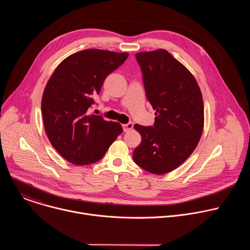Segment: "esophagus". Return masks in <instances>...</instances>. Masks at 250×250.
<instances>
[{
    "label": "esophagus",
    "mask_w": 250,
    "mask_h": 250,
    "mask_svg": "<svg viewBox=\"0 0 250 250\" xmlns=\"http://www.w3.org/2000/svg\"><path fill=\"white\" fill-rule=\"evenodd\" d=\"M123 128L125 132H127L133 128V124L132 123H127L125 125H123Z\"/></svg>",
    "instance_id": "obj_1"
}]
</instances>
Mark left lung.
Listing matches in <instances>:
<instances>
[{
	"label": "left lung",
	"instance_id": "8db88e82",
	"mask_svg": "<svg viewBox=\"0 0 250 250\" xmlns=\"http://www.w3.org/2000/svg\"><path fill=\"white\" fill-rule=\"evenodd\" d=\"M146 94L155 113L152 126L134 125L141 135L133 161L161 175L180 166L195 150L204 128V104L190 71L167 50L138 52Z\"/></svg>",
	"mask_w": 250,
	"mask_h": 250
}]
</instances>
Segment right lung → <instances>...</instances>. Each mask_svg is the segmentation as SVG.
<instances>
[{
    "label": "right lung",
    "mask_w": 250,
    "mask_h": 250,
    "mask_svg": "<svg viewBox=\"0 0 250 250\" xmlns=\"http://www.w3.org/2000/svg\"><path fill=\"white\" fill-rule=\"evenodd\" d=\"M128 53L86 49L65 58L48 80L42 100L44 128L52 146L67 161L88 165L103 158L123 132L119 123L90 115L104 79Z\"/></svg>",
    "instance_id": "add662e5"
}]
</instances>
